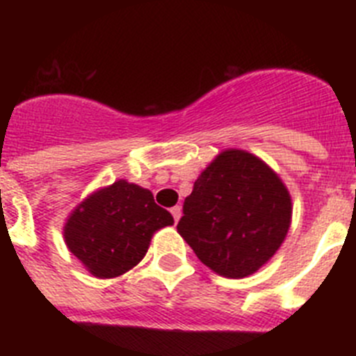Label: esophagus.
I'll return each mask as SVG.
<instances>
[{
  "label": "esophagus",
  "instance_id": "esophagus-1",
  "mask_svg": "<svg viewBox=\"0 0 356 356\" xmlns=\"http://www.w3.org/2000/svg\"><path fill=\"white\" fill-rule=\"evenodd\" d=\"M171 213H172V217H175V222L180 221V217H181V209H180V207H178V205L172 207Z\"/></svg>",
  "mask_w": 356,
  "mask_h": 356
}]
</instances>
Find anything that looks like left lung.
Masks as SVG:
<instances>
[{
    "label": "left lung",
    "instance_id": "left-lung-1",
    "mask_svg": "<svg viewBox=\"0 0 356 356\" xmlns=\"http://www.w3.org/2000/svg\"><path fill=\"white\" fill-rule=\"evenodd\" d=\"M291 217L280 176L248 151L226 149L197 176L176 228L213 273L244 278L278 251Z\"/></svg>",
    "mask_w": 356,
    "mask_h": 356
}]
</instances>
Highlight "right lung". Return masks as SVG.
Returning <instances> with one entry per match:
<instances>
[{"label":"right lung","instance_id":"obj_1","mask_svg":"<svg viewBox=\"0 0 356 356\" xmlns=\"http://www.w3.org/2000/svg\"><path fill=\"white\" fill-rule=\"evenodd\" d=\"M147 188L118 180L83 200L64 226V238L90 275L115 278L144 259L153 234L172 225Z\"/></svg>","mask_w":356,"mask_h":356}]
</instances>
